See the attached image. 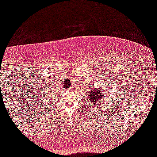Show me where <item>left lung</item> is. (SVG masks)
<instances>
[{
	"mask_svg": "<svg viewBox=\"0 0 157 157\" xmlns=\"http://www.w3.org/2000/svg\"><path fill=\"white\" fill-rule=\"evenodd\" d=\"M107 88V85L106 86ZM90 92L87 96V102L86 103L90 104V106H97L100 105L104 100V96L107 93V91L101 90V88H95L93 86H90Z\"/></svg>",
	"mask_w": 157,
	"mask_h": 157,
	"instance_id": "obj_1",
	"label": "left lung"
}]
</instances>
